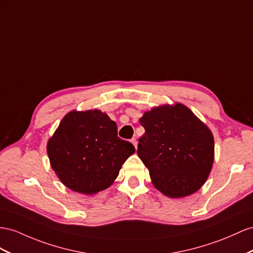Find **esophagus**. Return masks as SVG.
<instances>
[{
  "label": "esophagus",
  "instance_id": "obj_1",
  "mask_svg": "<svg viewBox=\"0 0 253 253\" xmlns=\"http://www.w3.org/2000/svg\"><path fill=\"white\" fill-rule=\"evenodd\" d=\"M130 142H131V143H132V144L134 145V147H135V148H137V144H138V143H137V140H135L134 138H132V139L130 140Z\"/></svg>",
  "mask_w": 253,
  "mask_h": 253
}]
</instances>
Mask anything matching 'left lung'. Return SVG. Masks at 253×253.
<instances>
[{
	"instance_id": "1",
	"label": "left lung",
	"mask_w": 253,
	"mask_h": 253,
	"mask_svg": "<svg viewBox=\"0 0 253 253\" xmlns=\"http://www.w3.org/2000/svg\"><path fill=\"white\" fill-rule=\"evenodd\" d=\"M140 123L145 133L139 139L137 153L155 188L169 198H185L198 191L213 164L211 129L179 102L153 108Z\"/></svg>"
}]
</instances>
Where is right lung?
Listing matches in <instances>:
<instances>
[{"label":"right lung","instance_id":"add662e5","mask_svg":"<svg viewBox=\"0 0 253 253\" xmlns=\"http://www.w3.org/2000/svg\"><path fill=\"white\" fill-rule=\"evenodd\" d=\"M135 148L118 137V126L100 110L68 112L48 140L56 176L70 190L95 194L111 186Z\"/></svg>","mask_w":253,"mask_h":253}]
</instances>
